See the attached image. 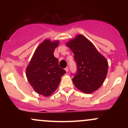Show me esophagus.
I'll return each instance as SVG.
<instances>
[{
  "mask_svg": "<svg viewBox=\"0 0 128 128\" xmlns=\"http://www.w3.org/2000/svg\"><path fill=\"white\" fill-rule=\"evenodd\" d=\"M65 70L66 71V72H68V70H69V68L68 67H67L66 68H65Z\"/></svg>",
  "mask_w": 128,
  "mask_h": 128,
  "instance_id": "1",
  "label": "esophagus"
}]
</instances>
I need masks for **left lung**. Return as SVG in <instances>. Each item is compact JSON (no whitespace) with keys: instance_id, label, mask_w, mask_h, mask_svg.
Returning a JSON list of instances; mask_svg holds the SVG:
<instances>
[{"instance_id":"obj_1","label":"left lung","mask_w":128,"mask_h":128,"mask_svg":"<svg viewBox=\"0 0 128 128\" xmlns=\"http://www.w3.org/2000/svg\"><path fill=\"white\" fill-rule=\"evenodd\" d=\"M74 54L77 71L72 80L78 89L86 93L96 91L102 85L108 72V61L94 45L82 35L67 42Z\"/></svg>"}]
</instances>
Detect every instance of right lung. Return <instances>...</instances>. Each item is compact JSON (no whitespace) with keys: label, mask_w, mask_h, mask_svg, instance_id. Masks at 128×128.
I'll return each instance as SVG.
<instances>
[{"label":"right lung","mask_w":128,"mask_h":128,"mask_svg":"<svg viewBox=\"0 0 128 128\" xmlns=\"http://www.w3.org/2000/svg\"><path fill=\"white\" fill-rule=\"evenodd\" d=\"M58 42L46 40L36 48L26 68V77L34 90L44 96H50L58 88L61 76L66 73L60 67L54 55Z\"/></svg>","instance_id":"1"}]
</instances>
